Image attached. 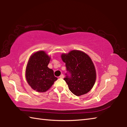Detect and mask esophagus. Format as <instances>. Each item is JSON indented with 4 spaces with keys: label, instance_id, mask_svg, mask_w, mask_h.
Returning a JSON list of instances; mask_svg holds the SVG:
<instances>
[{
    "label": "esophagus",
    "instance_id": "obj_1",
    "mask_svg": "<svg viewBox=\"0 0 127 127\" xmlns=\"http://www.w3.org/2000/svg\"><path fill=\"white\" fill-rule=\"evenodd\" d=\"M64 76L63 74H61V76H59V78H64Z\"/></svg>",
    "mask_w": 127,
    "mask_h": 127
}]
</instances>
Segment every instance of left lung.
Returning <instances> with one entry per match:
<instances>
[{
    "instance_id": "left-lung-1",
    "label": "left lung",
    "mask_w": 127,
    "mask_h": 127,
    "mask_svg": "<svg viewBox=\"0 0 127 127\" xmlns=\"http://www.w3.org/2000/svg\"><path fill=\"white\" fill-rule=\"evenodd\" d=\"M62 61L71 74L64 78L73 94L79 96L87 94L95 83L96 72L95 65L89 55L83 51L72 50L61 55Z\"/></svg>"
}]
</instances>
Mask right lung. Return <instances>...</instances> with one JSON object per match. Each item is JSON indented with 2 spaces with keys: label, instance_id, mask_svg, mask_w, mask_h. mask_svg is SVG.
Masks as SVG:
<instances>
[{
  "label": "right lung",
  "instance_id": "1",
  "mask_svg": "<svg viewBox=\"0 0 127 127\" xmlns=\"http://www.w3.org/2000/svg\"><path fill=\"white\" fill-rule=\"evenodd\" d=\"M50 57L45 51H36L30 57L26 68V79L31 87L38 92L50 89L57 80L53 69L48 68Z\"/></svg>",
  "mask_w": 127,
  "mask_h": 127
}]
</instances>
